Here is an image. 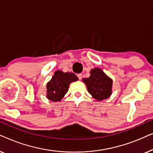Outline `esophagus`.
<instances>
[{"instance_id": "34e87169", "label": "esophagus", "mask_w": 153, "mask_h": 153, "mask_svg": "<svg viewBox=\"0 0 153 153\" xmlns=\"http://www.w3.org/2000/svg\"><path fill=\"white\" fill-rule=\"evenodd\" d=\"M77 76H78L79 79L80 80V79H82V74H81V73H80V74H77Z\"/></svg>"}]
</instances>
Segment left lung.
Returning <instances> with one entry per match:
<instances>
[{
	"label": "left lung",
	"mask_w": 153,
	"mask_h": 153,
	"mask_svg": "<svg viewBox=\"0 0 153 153\" xmlns=\"http://www.w3.org/2000/svg\"><path fill=\"white\" fill-rule=\"evenodd\" d=\"M88 93L98 101L107 99L111 94V79L106 76L100 68L91 70L89 78L83 79Z\"/></svg>",
	"instance_id": "left-lung-1"
}]
</instances>
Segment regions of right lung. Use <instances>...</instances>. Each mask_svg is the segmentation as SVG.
I'll use <instances>...</instances> for the list:
<instances>
[{"instance_id":"1","label":"right lung","mask_w":153,"mask_h":153,"mask_svg":"<svg viewBox=\"0 0 153 153\" xmlns=\"http://www.w3.org/2000/svg\"><path fill=\"white\" fill-rule=\"evenodd\" d=\"M78 79V77L72 72L56 71L51 80L47 84V98L53 102L60 101L68 91L70 83Z\"/></svg>"}]
</instances>
